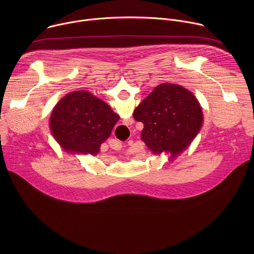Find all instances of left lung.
<instances>
[{
	"label": "left lung",
	"mask_w": 254,
	"mask_h": 254,
	"mask_svg": "<svg viewBox=\"0 0 254 254\" xmlns=\"http://www.w3.org/2000/svg\"><path fill=\"white\" fill-rule=\"evenodd\" d=\"M143 124L140 138L154 154L167 152L170 159L184 152L203 124V113L195 95L173 83L158 85L133 112Z\"/></svg>",
	"instance_id": "8db88e82"
}]
</instances>
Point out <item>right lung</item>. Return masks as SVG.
Masks as SVG:
<instances>
[{
    "label": "right lung",
    "instance_id": "right-lung-1",
    "mask_svg": "<svg viewBox=\"0 0 254 254\" xmlns=\"http://www.w3.org/2000/svg\"><path fill=\"white\" fill-rule=\"evenodd\" d=\"M119 120L107 103L79 90L68 93L56 104L50 129L63 150L94 156Z\"/></svg>",
    "mask_w": 254,
    "mask_h": 254
}]
</instances>
